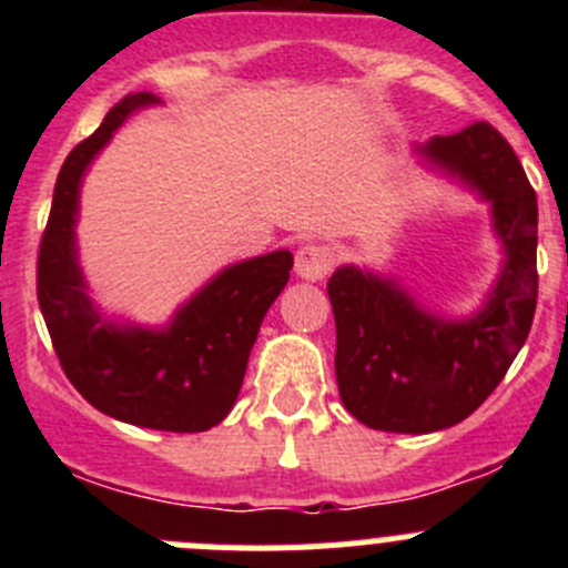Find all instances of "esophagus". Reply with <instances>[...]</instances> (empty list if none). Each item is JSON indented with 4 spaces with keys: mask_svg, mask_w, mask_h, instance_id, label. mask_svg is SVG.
<instances>
[{
    "mask_svg": "<svg viewBox=\"0 0 568 568\" xmlns=\"http://www.w3.org/2000/svg\"><path fill=\"white\" fill-rule=\"evenodd\" d=\"M335 266V252L324 244H305V247L296 250V274L302 280H324L326 274Z\"/></svg>",
    "mask_w": 568,
    "mask_h": 568,
    "instance_id": "1",
    "label": "esophagus"
}]
</instances>
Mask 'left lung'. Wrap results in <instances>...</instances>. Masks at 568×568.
<instances>
[{"mask_svg": "<svg viewBox=\"0 0 568 568\" xmlns=\"http://www.w3.org/2000/svg\"><path fill=\"white\" fill-rule=\"evenodd\" d=\"M415 151L489 200L506 261L486 305L464 321L432 316L395 280L357 266L329 277L343 406L395 434L439 432L473 415L528 341L538 296L536 192L506 136L478 120Z\"/></svg>", "mask_w": 568, "mask_h": 568, "instance_id": "1", "label": "left lung"}]
</instances>
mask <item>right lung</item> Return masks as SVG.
I'll use <instances>...</instances> for the list:
<instances>
[{
    "label": "right lung",
    "instance_id": "obj_1",
    "mask_svg": "<svg viewBox=\"0 0 568 568\" xmlns=\"http://www.w3.org/2000/svg\"><path fill=\"white\" fill-rule=\"evenodd\" d=\"M151 104V93L125 95L68 153L40 239L38 302L62 371L95 409L156 432H209L236 404L250 348L288 283L294 255L277 250L222 268L164 329L101 318L77 257L79 186L125 118Z\"/></svg>",
    "mask_w": 568,
    "mask_h": 568
}]
</instances>
